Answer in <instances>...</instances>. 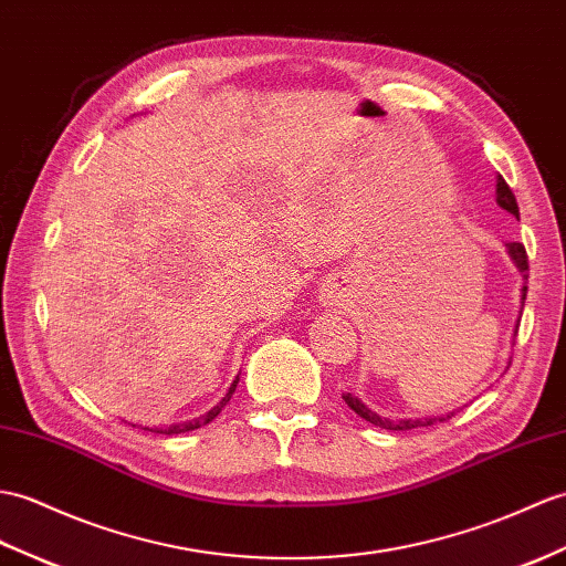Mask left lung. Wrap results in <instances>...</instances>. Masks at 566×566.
I'll use <instances>...</instances> for the list:
<instances>
[{"mask_svg":"<svg viewBox=\"0 0 566 566\" xmlns=\"http://www.w3.org/2000/svg\"><path fill=\"white\" fill-rule=\"evenodd\" d=\"M496 205L502 207V209H506L509 214H514L516 219H518V205H516V197H514V192H511V188L506 186V180L499 176L496 178ZM506 251H509V255H511V260L516 262V268H518V272L523 274V280H528V253H525V248H523V243H516V241H511V243H506ZM525 294H528V286L523 284V289H521V304H525ZM343 400L352 407L354 412H357L361 419H366V422H371V424H376V427H380V429H390V431H407V429H417V427H431V424H437V422H446V419H451L453 417V412L451 415H446V417H429V419H388V417H380V415H376L369 405H364L357 396H354V392H343Z\"/></svg>","mask_w":566,"mask_h":566,"instance_id":"8db88e82","label":"left lung"}]
</instances>
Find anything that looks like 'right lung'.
Returning <instances> with one entry per match:
<instances>
[{
  "label": "right lung",
  "mask_w": 566,
  "mask_h": 566,
  "mask_svg": "<svg viewBox=\"0 0 566 566\" xmlns=\"http://www.w3.org/2000/svg\"><path fill=\"white\" fill-rule=\"evenodd\" d=\"M235 384H239V378H235L233 384H231V388H229V392H227V398H221V402H219V405H214L212 410H209V412H207V415H202V417H195V419H188V422H178V424H168V427H154V429L144 427V429H147V431H154V433H168V437H170V433H186V431H192V429H200V427H205V424L212 422V419L221 412V407L231 400L233 390H235Z\"/></svg>",
  "instance_id": "obj_1"
}]
</instances>
